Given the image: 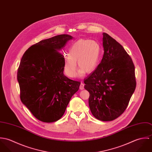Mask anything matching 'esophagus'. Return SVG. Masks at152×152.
<instances>
[{
    "mask_svg": "<svg viewBox=\"0 0 152 152\" xmlns=\"http://www.w3.org/2000/svg\"><path fill=\"white\" fill-rule=\"evenodd\" d=\"M80 89H81V90H83V89H84V84L83 83H81V84H80Z\"/></svg>",
    "mask_w": 152,
    "mask_h": 152,
    "instance_id": "1",
    "label": "esophagus"
}]
</instances>
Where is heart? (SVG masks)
<instances>
[{
    "label": "heart",
    "instance_id": "1",
    "mask_svg": "<svg viewBox=\"0 0 152 152\" xmlns=\"http://www.w3.org/2000/svg\"><path fill=\"white\" fill-rule=\"evenodd\" d=\"M101 56V46L95 40L80 39L72 44L68 55L63 58V70L69 78L77 75V62L81 68L78 74L83 75L86 72L94 71L98 64Z\"/></svg>",
    "mask_w": 152,
    "mask_h": 152
}]
</instances>
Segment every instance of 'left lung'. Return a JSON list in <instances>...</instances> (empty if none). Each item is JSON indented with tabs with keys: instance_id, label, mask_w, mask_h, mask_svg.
I'll list each match as a JSON object with an SVG mask.
<instances>
[{
	"instance_id": "obj_1",
	"label": "left lung",
	"mask_w": 152,
	"mask_h": 152,
	"mask_svg": "<svg viewBox=\"0 0 152 152\" xmlns=\"http://www.w3.org/2000/svg\"><path fill=\"white\" fill-rule=\"evenodd\" d=\"M102 34L103 58L84 79V88L89 93L88 103L94 116L102 121H111L126 110L136 81L129 55L108 34Z\"/></svg>"
}]
</instances>
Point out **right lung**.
Masks as SVG:
<instances>
[{
	"label": "right lung",
	"mask_w": 152,
	"mask_h": 152,
	"mask_svg": "<svg viewBox=\"0 0 152 152\" xmlns=\"http://www.w3.org/2000/svg\"><path fill=\"white\" fill-rule=\"evenodd\" d=\"M72 39L60 34L29 47L22 57L17 78L22 103L43 122H54L64 115L81 83L63 73V55L60 53Z\"/></svg>",
	"instance_id": "obj_1"
}]
</instances>
